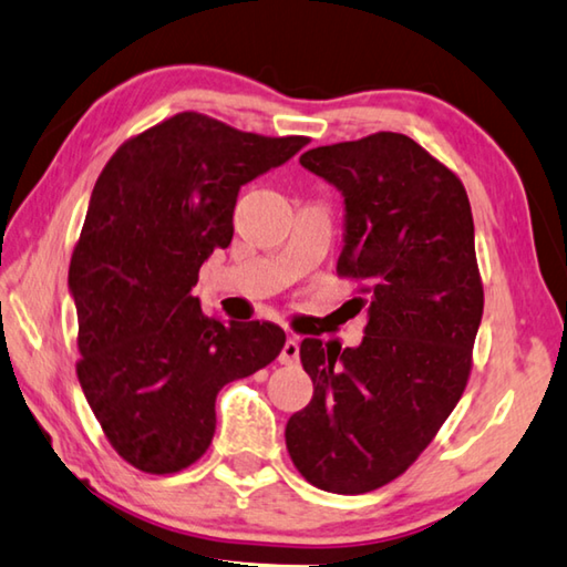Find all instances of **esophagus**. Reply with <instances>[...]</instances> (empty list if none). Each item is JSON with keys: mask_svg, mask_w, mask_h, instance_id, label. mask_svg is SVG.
<instances>
[{"mask_svg": "<svg viewBox=\"0 0 567 567\" xmlns=\"http://www.w3.org/2000/svg\"><path fill=\"white\" fill-rule=\"evenodd\" d=\"M297 359H300V342H297L295 337H287L285 344H282V352H280V362L282 364H295Z\"/></svg>", "mask_w": 567, "mask_h": 567, "instance_id": "obj_1", "label": "esophagus"}]
</instances>
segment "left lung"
I'll return each mask as SVG.
<instances>
[{
  "mask_svg": "<svg viewBox=\"0 0 567 567\" xmlns=\"http://www.w3.org/2000/svg\"><path fill=\"white\" fill-rule=\"evenodd\" d=\"M344 198L337 270L362 282L359 347L305 339L315 396L290 416L297 471L329 493H367L419 458L466 389L483 317L473 215L463 183L404 133L302 153Z\"/></svg>",
  "mask_w": 567,
  "mask_h": 567,
  "instance_id": "1",
  "label": "left lung"
}]
</instances>
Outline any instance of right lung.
Returning <instances> with one entry per match:
<instances>
[{"label":"right lung","instance_id":"right-lung-1","mask_svg":"<svg viewBox=\"0 0 567 567\" xmlns=\"http://www.w3.org/2000/svg\"><path fill=\"white\" fill-rule=\"evenodd\" d=\"M305 146L185 111L123 143L101 171L69 265L76 374L111 446L138 471L198 461L218 391L282 352L277 324H225L190 292L233 240L243 185Z\"/></svg>","mask_w":567,"mask_h":567}]
</instances>
